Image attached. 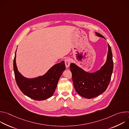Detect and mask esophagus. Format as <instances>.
Segmentation results:
<instances>
[{
  "mask_svg": "<svg viewBox=\"0 0 129 129\" xmlns=\"http://www.w3.org/2000/svg\"><path fill=\"white\" fill-rule=\"evenodd\" d=\"M65 66L66 67H68L70 64V61L69 59L67 58L65 60Z\"/></svg>",
  "mask_w": 129,
  "mask_h": 129,
  "instance_id": "1",
  "label": "esophagus"
}]
</instances>
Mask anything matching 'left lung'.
Masks as SVG:
<instances>
[{"mask_svg":"<svg viewBox=\"0 0 129 129\" xmlns=\"http://www.w3.org/2000/svg\"><path fill=\"white\" fill-rule=\"evenodd\" d=\"M96 35L104 38L98 33ZM107 59L104 65L94 73L85 72L76 64L71 63L70 65L72 73L73 84L77 92L81 96L91 99L101 94L107 89L110 80L113 69V61L111 48L109 44Z\"/></svg>","mask_w":129,"mask_h":129,"instance_id":"1","label":"left lung"}]
</instances>
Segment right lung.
I'll list each match as a JSON object with an SVG mask.
<instances>
[{
  "label": "right lung",
  "instance_id": "1",
  "mask_svg": "<svg viewBox=\"0 0 129 129\" xmlns=\"http://www.w3.org/2000/svg\"><path fill=\"white\" fill-rule=\"evenodd\" d=\"M16 52L13 62L14 71L16 83L22 92L36 101H43L50 98L65 70L64 61L54 65L44 76L29 79L24 78L18 72L16 64Z\"/></svg>",
  "mask_w": 129,
  "mask_h": 129
}]
</instances>
